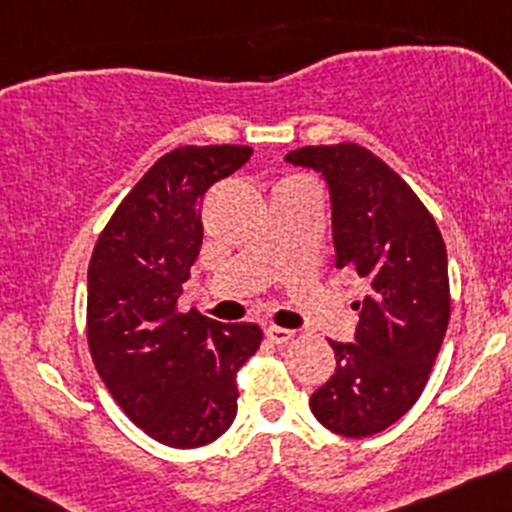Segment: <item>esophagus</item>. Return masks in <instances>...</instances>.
I'll use <instances>...</instances> for the list:
<instances>
[{"label": "esophagus", "mask_w": 512, "mask_h": 512, "mask_svg": "<svg viewBox=\"0 0 512 512\" xmlns=\"http://www.w3.org/2000/svg\"><path fill=\"white\" fill-rule=\"evenodd\" d=\"M265 335H267V340L272 342V345H286V342L294 338V333H291V330L277 328V325H269V328L265 330Z\"/></svg>", "instance_id": "34e87169"}]
</instances>
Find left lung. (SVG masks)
<instances>
[{
  "label": "left lung",
  "mask_w": 512,
  "mask_h": 512,
  "mask_svg": "<svg viewBox=\"0 0 512 512\" xmlns=\"http://www.w3.org/2000/svg\"><path fill=\"white\" fill-rule=\"evenodd\" d=\"M286 162L323 174L335 267L369 282L355 342L330 340L338 367L313 391L311 411L338 435H376L411 411L445 340V240L413 189L362 145H306Z\"/></svg>",
  "instance_id": "obj_1"
}]
</instances>
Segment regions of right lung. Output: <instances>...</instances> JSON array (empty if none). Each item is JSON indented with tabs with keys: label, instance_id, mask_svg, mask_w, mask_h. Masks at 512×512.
I'll list each match as a JSON object with an SVG mask.
<instances>
[{
	"label": "right lung",
	"instance_id": "1",
	"mask_svg": "<svg viewBox=\"0 0 512 512\" xmlns=\"http://www.w3.org/2000/svg\"><path fill=\"white\" fill-rule=\"evenodd\" d=\"M247 145H184L143 174L101 230L87 272V342L121 411L167 447L218 440L238 413L235 374L255 323L177 311L199 257L201 199L250 160Z\"/></svg>",
	"mask_w": 512,
	"mask_h": 512
}]
</instances>
